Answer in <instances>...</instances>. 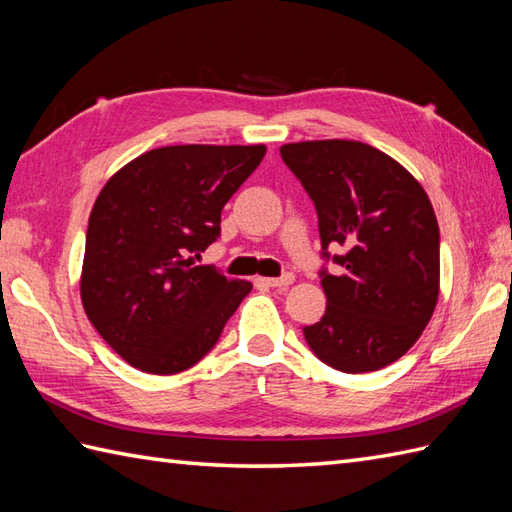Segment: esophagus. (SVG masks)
I'll return each mask as SVG.
<instances>
[{
  "mask_svg": "<svg viewBox=\"0 0 512 512\" xmlns=\"http://www.w3.org/2000/svg\"><path fill=\"white\" fill-rule=\"evenodd\" d=\"M262 281L270 288H286V286L292 284V281H295V275L284 273L281 277H268V279H262Z\"/></svg>",
  "mask_w": 512,
  "mask_h": 512,
  "instance_id": "34e87169",
  "label": "esophagus"
}]
</instances>
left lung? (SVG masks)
Wrapping results in <instances>:
<instances>
[{
  "mask_svg": "<svg viewBox=\"0 0 512 512\" xmlns=\"http://www.w3.org/2000/svg\"><path fill=\"white\" fill-rule=\"evenodd\" d=\"M319 215L328 308L303 336L339 372H376L420 339L438 303L440 228L411 173L358 140H306L279 149ZM341 247V256H330Z\"/></svg>",
  "mask_w": 512,
  "mask_h": 512,
  "instance_id": "1",
  "label": "left lung"
}]
</instances>
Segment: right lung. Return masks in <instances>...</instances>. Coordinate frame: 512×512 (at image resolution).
<instances>
[{"label":"right lung","mask_w":512,"mask_h":512,"mask_svg":"<svg viewBox=\"0 0 512 512\" xmlns=\"http://www.w3.org/2000/svg\"><path fill=\"white\" fill-rule=\"evenodd\" d=\"M264 154V145L160 147L107 180L85 233L81 301L132 367L162 376L193 367L253 290L195 259Z\"/></svg>","instance_id":"add662e5"}]
</instances>
